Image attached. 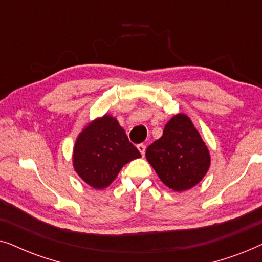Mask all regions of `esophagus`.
<instances>
[{"mask_svg":"<svg viewBox=\"0 0 262 262\" xmlns=\"http://www.w3.org/2000/svg\"><path fill=\"white\" fill-rule=\"evenodd\" d=\"M138 149H139V152L141 153V156H144L145 155V151H146V146L144 144H139L138 145Z\"/></svg>","mask_w":262,"mask_h":262,"instance_id":"34e87169","label":"esophagus"}]
</instances>
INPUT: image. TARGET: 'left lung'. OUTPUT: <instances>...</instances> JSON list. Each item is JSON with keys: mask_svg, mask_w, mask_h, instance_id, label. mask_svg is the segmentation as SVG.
<instances>
[{"mask_svg": "<svg viewBox=\"0 0 262 262\" xmlns=\"http://www.w3.org/2000/svg\"><path fill=\"white\" fill-rule=\"evenodd\" d=\"M146 159L160 181L175 191L200 183L211 165V156L200 133L187 115L177 114L163 135L146 149Z\"/></svg>", "mask_w": 262, "mask_h": 262, "instance_id": "left-lung-1", "label": "left lung"}]
</instances>
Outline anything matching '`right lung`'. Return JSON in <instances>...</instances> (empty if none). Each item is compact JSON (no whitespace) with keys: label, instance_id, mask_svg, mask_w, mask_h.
Listing matches in <instances>:
<instances>
[{"label":"right lung","instance_id":"add662e5","mask_svg":"<svg viewBox=\"0 0 262 262\" xmlns=\"http://www.w3.org/2000/svg\"><path fill=\"white\" fill-rule=\"evenodd\" d=\"M140 157L116 118L105 114L80 132L73 148V167L90 187L104 189L125 164Z\"/></svg>","mask_w":262,"mask_h":262}]
</instances>
